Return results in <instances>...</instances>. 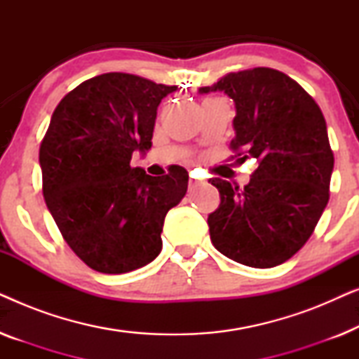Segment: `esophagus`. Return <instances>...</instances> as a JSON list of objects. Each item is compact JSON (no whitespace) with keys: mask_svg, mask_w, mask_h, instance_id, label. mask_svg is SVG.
I'll return each instance as SVG.
<instances>
[{"mask_svg":"<svg viewBox=\"0 0 359 359\" xmlns=\"http://www.w3.org/2000/svg\"><path fill=\"white\" fill-rule=\"evenodd\" d=\"M203 184V181H199V180H196L193 175H191V178H189V189H194V188H198V186H201Z\"/></svg>","mask_w":359,"mask_h":359,"instance_id":"esophagus-1","label":"esophagus"}]
</instances>
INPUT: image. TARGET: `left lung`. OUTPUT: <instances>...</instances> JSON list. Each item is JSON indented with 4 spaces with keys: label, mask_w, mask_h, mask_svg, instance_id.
<instances>
[{
    "label": "left lung",
    "mask_w": 359,
    "mask_h": 359,
    "mask_svg": "<svg viewBox=\"0 0 359 359\" xmlns=\"http://www.w3.org/2000/svg\"><path fill=\"white\" fill-rule=\"evenodd\" d=\"M212 91L235 102L232 150H245L259 165L243 188L209 180L220 194L208 217L210 240L245 266H278L304 247L330 198L333 151L325 119L297 81L273 68L229 73L199 88L201 95Z\"/></svg>",
    "instance_id": "8db88e82"
}]
</instances>
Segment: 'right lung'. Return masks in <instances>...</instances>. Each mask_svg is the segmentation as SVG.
I'll return each mask as SVG.
<instances>
[{"label":"right lung","instance_id":"add662e5","mask_svg":"<svg viewBox=\"0 0 359 359\" xmlns=\"http://www.w3.org/2000/svg\"><path fill=\"white\" fill-rule=\"evenodd\" d=\"M173 91L104 73L53 111L39 151L43 199L68 247L95 271H134L161 252L166 212L184 198L188 171L150 176L130 160L151 149L156 109Z\"/></svg>","mask_w":359,"mask_h":359}]
</instances>
